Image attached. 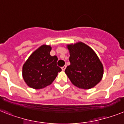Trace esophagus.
Returning <instances> with one entry per match:
<instances>
[{"instance_id": "obj_1", "label": "esophagus", "mask_w": 124, "mask_h": 124, "mask_svg": "<svg viewBox=\"0 0 124 124\" xmlns=\"http://www.w3.org/2000/svg\"><path fill=\"white\" fill-rule=\"evenodd\" d=\"M65 68H66V65H64V66L62 67V70H64L65 69Z\"/></svg>"}]
</instances>
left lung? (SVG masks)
Returning <instances> with one entry per match:
<instances>
[{
    "instance_id": "obj_1",
    "label": "left lung",
    "mask_w": 124,
    "mask_h": 124,
    "mask_svg": "<svg viewBox=\"0 0 124 124\" xmlns=\"http://www.w3.org/2000/svg\"><path fill=\"white\" fill-rule=\"evenodd\" d=\"M70 64L65 72L71 83L81 89H90L102 79L103 67L97 55L82 42L69 45Z\"/></svg>"
}]
</instances>
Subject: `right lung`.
Instances as JSON below:
<instances>
[{
  "label": "right lung",
  "mask_w": 124,
  "mask_h": 124,
  "mask_svg": "<svg viewBox=\"0 0 124 124\" xmlns=\"http://www.w3.org/2000/svg\"><path fill=\"white\" fill-rule=\"evenodd\" d=\"M51 46L42 45L35 51L23 67L25 83L34 89H41L52 83L58 72L62 70L57 66V56H51Z\"/></svg>",
  "instance_id": "1"
}]
</instances>
